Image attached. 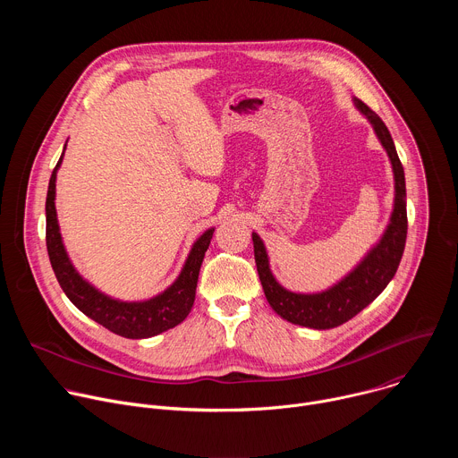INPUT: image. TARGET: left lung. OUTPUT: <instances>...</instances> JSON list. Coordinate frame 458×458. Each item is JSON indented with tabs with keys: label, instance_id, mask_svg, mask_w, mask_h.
I'll return each mask as SVG.
<instances>
[{
	"label": "left lung",
	"instance_id": "1",
	"mask_svg": "<svg viewBox=\"0 0 458 458\" xmlns=\"http://www.w3.org/2000/svg\"><path fill=\"white\" fill-rule=\"evenodd\" d=\"M352 101L371 124L378 143L387 154L391 172H394V210L389 214L387 226L384 228L380 239L335 284L320 292L302 293L292 292L277 281L270 268V257L265 241L259 237V233L251 232L257 274L272 310L284 320L313 330L337 328V326L348 322L369 302H373L384 292L389 281L394 279L406 246V179L395 143L391 140L389 130L382 119L373 110H369L357 98H352Z\"/></svg>",
	"mask_w": 458,
	"mask_h": 458
}]
</instances>
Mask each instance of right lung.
<instances>
[{"label":"right lung","mask_w":458,"mask_h":458,"mask_svg":"<svg viewBox=\"0 0 458 458\" xmlns=\"http://www.w3.org/2000/svg\"><path fill=\"white\" fill-rule=\"evenodd\" d=\"M64 150H67V143H64L63 154L50 175L45 205L47 250L52 270L64 295L87 317L124 339H148L175 328L177 324L186 318L193 306L205 251L210 246L216 228H208L193 241L179 276L161 293L143 301H121L106 295L76 270L61 237L55 212V179L63 163Z\"/></svg>","instance_id":"add662e5"}]
</instances>
